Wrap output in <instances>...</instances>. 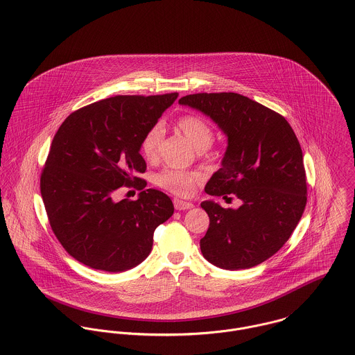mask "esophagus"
Returning <instances> with one entry per match:
<instances>
[{
    "label": "esophagus",
    "instance_id": "obj_1",
    "mask_svg": "<svg viewBox=\"0 0 355 355\" xmlns=\"http://www.w3.org/2000/svg\"><path fill=\"white\" fill-rule=\"evenodd\" d=\"M174 207L178 211H185V209L193 208V204L188 202V201H184V200H180V198H174Z\"/></svg>",
    "mask_w": 355,
    "mask_h": 355
}]
</instances>
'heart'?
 Here are the masks:
<instances>
[{"instance_id": "heart-1", "label": "heart", "mask_w": 355, "mask_h": 355, "mask_svg": "<svg viewBox=\"0 0 355 355\" xmlns=\"http://www.w3.org/2000/svg\"><path fill=\"white\" fill-rule=\"evenodd\" d=\"M175 126L185 137H188L197 151H205L214 141V130L211 125L198 116H184L177 119ZM162 139L163 128L160 125H154L141 141V154L144 158L150 162L158 158ZM200 181L201 178L196 173L175 168H166L157 175V184L160 188L178 196H189Z\"/></svg>"}]
</instances>
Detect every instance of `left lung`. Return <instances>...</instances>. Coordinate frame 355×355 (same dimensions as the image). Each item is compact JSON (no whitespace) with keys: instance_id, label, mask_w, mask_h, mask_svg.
Here are the masks:
<instances>
[{"instance_id":"8db88e82","label":"left lung","mask_w":355,"mask_h":355,"mask_svg":"<svg viewBox=\"0 0 355 355\" xmlns=\"http://www.w3.org/2000/svg\"><path fill=\"white\" fill-rule=\"evenodd\" d=\"M178 103L209 117L227 137L222 167L205 193L241 200L236 209L201 202L209 216L201 253L223 270L252 268L275 254L304 214L306 175L298 139L284 117L239 94H193Z\"/></svg>"}]
</instances>
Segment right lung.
<instances>
[{"label":"right lung","mask_w":355,"mask_h":355,"mask_svg":"<svg viewBox=\"0 0 355 355\" xmlns=\"http://www.w3.org/2000/svg\"><path fill=\"white\" fill-rule=\"evenodd\" d=\"M178 94L107 98L72 113L57 130L40 175L50 226L81 264L106 272L128 271L153 249L154 232L174 212L170 197L146 189L114 201L121 187L146 181L140 155L146 133Z\"/></svg>","instance_id":"1"}]
</instances>
